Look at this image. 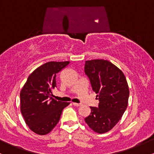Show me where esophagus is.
Wrapping results in <instances>:
<instances>
[{
	"label": "esophagus",
	"instance_id": "34e87169",
	"mask_svg": "<svg viewBox=\"0 0 154 154\" xmlns=\"http://www.w3.org/2000/svg\"><path fill=\"white\" fill-rule=\"evenodd\" d=\"M72 104H73L74 106H79L81 105L80 103H72Z\"/></svg>",
	"mask_w": 154,
	"mask_h": 154
}]
</instances>
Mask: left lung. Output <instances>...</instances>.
Returning <instances> with one entry per match:
<instances>
[{
    "label": "left lung",
    "instance_id": "obj_1",
    "mask_svg": "<svg viewBox=\"0 0 154 154\" xmlns=\"http://www.w3.org/2000/svg\"><path fill=\"white\" fill-rule=\"evenodd\" d=\"M85 73L99 100L98 107L91 106L85 121L93 131L105 133L118 123L128 107L130 91L126 77L118 67L103 59L86 61Z\"/></svg>",
    "mask_w": 154,
    "mask_h": 154
}]
</instances>
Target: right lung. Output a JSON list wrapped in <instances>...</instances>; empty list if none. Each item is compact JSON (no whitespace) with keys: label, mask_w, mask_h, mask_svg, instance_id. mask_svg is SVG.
<instances>
[{"label":"right lung","mask_w":154,"mask_h":154,"mask_svg":"<svg viewBox=\"0 0 154 154\" xmlns=\"http://www.w3.org/2000/svg\"><path fill=\"white\" fill-rule=\"evenodd\" d=\"M69 61H51L37 68L20 93L21 112L29 129L38 135L49 133L59 122L63 109L69 104L54 100L52 90L56 87V74Z\"/></svg>","instance_id":"right-lung-1"}]
</instances>
